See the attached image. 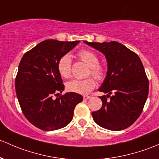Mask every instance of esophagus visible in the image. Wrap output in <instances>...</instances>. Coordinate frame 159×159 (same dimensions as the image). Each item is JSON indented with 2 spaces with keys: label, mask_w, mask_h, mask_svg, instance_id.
Returning a JSON list of instances; mask_svg holds the SVG:
<instances>
[{
  "label": "esophagus",
  "mask_w": 159,
  "mask_h": 159,
  "mask_svg": "<svg viewBox=\"0 0 159 159\" xmlns=\"http://www.w3.org/2000/svg\"><path fill=\"white\" fill-rule=\"evenodd\" d=\"M90 97H91V96H88V95H85V96H83V99H89Z\"/></svg>",
  "instance_id": "obj_1"
}]
</instances>
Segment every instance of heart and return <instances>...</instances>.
Masks as SVG:
<instances>
[{
	"mask_svg": "<svg viewBox=\"0 0 159 159\" xmlns=\"http://www.w3.org/2000/svg\"><path fill=\"white\" fill-rule=\"evenodd\" d=\"M80 58L86 64L90 67L91 74L96 80H100L104 77L105 72L103 68L99 65V60L98 57L89 50H83L78 53ZM72 58L70 54L63 55L59 60L57 63L59 73L63 78H70L71 76ZM96 86V82L93 78H88L86 80H73L68 82L66 85V89L69 92L86 94L89 93Z\"/></svg>",
	"mask_w": 159,
	"mask_h": 159,
	"instance_id": "heart-1",
	"label": "heart"
}]
</instances>
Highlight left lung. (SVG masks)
<instances>
[{
	"mask_svg": "<svg viewBox=\"0 0 159 159\" xmlns=\"http://www.w3.org/2000/svg\"><path fill=\"white\" fill-rule=\"evenodd\" d=\"M83 42L103 53L107 61L106 76L99 89L107 94L99 96L102 107L92 112L93 120L109 130L128 128L139 117L148 95V80L140 58L116 41Z\"/></svg>",
	"mask_w": 159,
	"mask_h": 159,
	"instance_id": "obj_1",
	"label": "left lung"
}]
</instances>
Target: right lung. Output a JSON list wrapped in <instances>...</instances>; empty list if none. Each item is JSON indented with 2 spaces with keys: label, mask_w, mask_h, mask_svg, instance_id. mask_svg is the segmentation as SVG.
I'll return each mask as SVG.
<instances>
[{
  "label": "right lung",
  "mask_w": 159,
  "mask_h": 159,
  "mask_svg": "<svg viewBox=\"0 0 159 159\" xmlns=\"http://www.w3.org/2000/svg\"><path fill=\"white\" fill-rule=\"evenodd\" d=\"M80 41L47 40L40 42L23 56L15 79V89L22 112L27 120L44 131L66 126L72 121L73 111L83 96L66 93L57 63L63 55Z\"/></svg>",
  "instance_id": "add662e5"
}]
</instances>
